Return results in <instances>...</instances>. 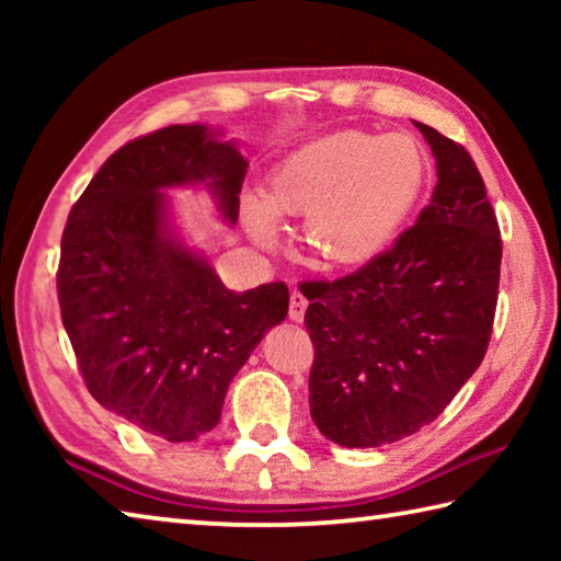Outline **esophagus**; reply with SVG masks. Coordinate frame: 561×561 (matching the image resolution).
<instances>
[{
	"label": "esophagus",
	"mask_w": 561,
	"mask_h": 561,
	"mask_svg": "<svg viewBox=\"0 0 561 561\" xmlns=\"http://www.w3.org/2000/svg\"><path fill=\"white\" fill-rule=\"evenodd\" d=\"M307 297H304L301 291H291L289 297V319L297 321V324H301L304 321V311H307Z\"/></svg>",
	"instance_id": "obj_1"
}]
</instances>
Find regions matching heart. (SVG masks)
Listing matches in <instances>:
<instances>
[{
    "label": "heart",
    "mask_w": 561,
    "mask_h": 561,
    "mask_svg": "<svg viewBox=\"0 0 561 561\" xmlns=\"http://www.w3.org/2000/svg\"><path fill=\"white\" fill-rule=\"evenodd\" d=\"M425 156L403 133L339 130L311 140L272 170L264 195L244 197L252 240H279V215H304V242L327 267H360L405 230L425 187Z\"/></svg>",
    "instance_id": "1"
}]
</instances>
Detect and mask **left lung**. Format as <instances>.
<instances>
[{"label": "left lung", "instance_id": "left-lung-1", "mask_svg": "<svg viewBox=\"0 0 561 561\" xmlns=\"http://www.w3.org/2000/svg\"><path fill=\"white\" fill-rule=\"evenodd\" d=\"M435 183L428 207L381 257L307 282L314 344L309 405L321 435L378 448L433 423L485 358L502 242L468 150L421 121Z\"/></svg>", "mask_w": 561, "mask_h": 561}]
</instances>
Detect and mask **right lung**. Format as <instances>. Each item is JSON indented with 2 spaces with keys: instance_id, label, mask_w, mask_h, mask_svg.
Returning <instances> with one entry per match:
<instances>
[{
  "instance_id": "add662e5",
  "label": "right lung",
  "mask_w": 561,
  "mask_h": 561,
  "mask_svg": "<svg viewBox=\"0 0 561 561\" xmlns=\"http://www.w3.org/2000/svg\"><path fill=\"white\" fill-rule=\"evenodd\" d=\"M247 165L222 128L156 130L101 165L61 237L56 284L83 381L103 408L170 443L220 423L234 374L287 319V284L227 289L165 195L203 187L234 225Z\"/></svg>"
}]
</instances>
